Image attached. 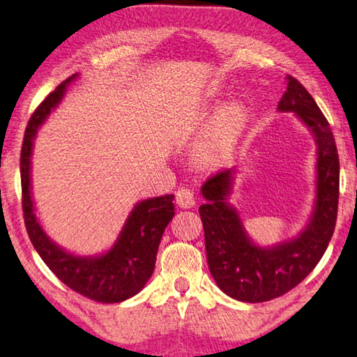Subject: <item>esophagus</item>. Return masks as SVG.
Segmentation results:
<instances>
[{
  "label": "esophagus",
  "instance_id": "esophagus-1",
  "mask_svg": "<svg viewBox=\"0 0 357 357\" xmlns=\"http://www.w3.org/2000/svg\"><path fill=\"white\" fill-rule=\"evenodd\" d=\"M175 201L182 208H191L196 204V196L190 188H178L175 192Z\"/></svg>",
  "mask_w": 357,
  "mask_h": 357
}]
</instances>
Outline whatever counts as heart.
Here are the masks:
<instances>
[{"mask_svg":"<svg viewBox=\"0 0 357 357\" xmlns=\"http://www.w3.org/2000/svg\"><path fill=\"white\" fill-rule=\"evenodd\" d=\"M242 119H243V109L241 104L234 102L231 106H227L225 109V112L221 114V119H220V136L226 137L227 134H231L238 125H241Z\"/></svg>","mask_w":357,"mask_h":357,"instance_id":"heart-1","label":"heart"}]
</instances>
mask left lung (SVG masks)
<instances>
[{"label": "left lung", "instance_id": "1", "mask_svg": "<svg viewBox=\"0 0 357 357\" xmlns=\"http://www.w3.org/2000/svg\"><path fill=\"white\" fill-rule=\"evenodd\" d=\"M278 110L296 112L318 144L317 206L299 237L272 248L251 243L238 213L226 202L231 169L217 172L202 185L207 204L199 207V215L210 273L221 291L242 302H266L296 288L317 267L335 229L340 162L329 121L305 86L291 75Z\"/></svg>", "mask_w": 357, "mask_h": 357}]
</instances>
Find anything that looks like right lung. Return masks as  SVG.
Masks as SVG:
<instances>
[{"mask_svg": "<svg viewBox=\"0 0 357 357\" xmlns=\"http://www.w3.org/2000/svg\"><path fill=\"white\" fill-rule=\"evenodd\" d=\"M74 77H77V74L61 82L39 104L28 121L20 153L23 218L33 247L58 280L91 301L115 303L137 294L153 273L162 232L174 217V195L151 197L136 204L120 232L119 241L106 255L96 258L69 255L47 237L38 223L31 201L30 162L33 140L38 128L44 123L52 109L58 106Z\"/></svg>", "mask_w": 357, "mask_h": 357, "instance_id": "add662e5", "label": "right lung"}]
</instances>
